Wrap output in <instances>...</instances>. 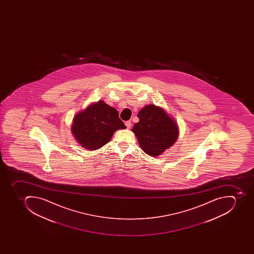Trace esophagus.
<instances>
[{
    "label": "esophagus",
    "mask_w": 254,
    "mask_h": 254,
    "mask_svg": "<svg viewBox=\"0 0 254 254\" xmlns=\"http://www.w3.org/2000/svg\"><path fill=\"white\" fill-rule=\"evenodd\" d=\"M126 126L128 128H131V126H132L131 121H127V122H126Z\"/></svg>",
    "instance_id": "1"
}]
</instances>
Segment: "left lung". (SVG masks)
Wrapping results in <instances>:
<instances>
[{
    "mask_svg": "<svg viewBox=\"0 0 254 254\" xmlns=\"http://www.w3.org/2000/svg\"><path fill=\"white\" fill-rule=\"evenodd\" d=\"M139 122L134 125L132 132L145 153L159 156L170 148L178 137V127L163 109L148 105L137 114Z\"/></svg>",
    "mask_w": 254,
    "mask_h": 254,
    "instance_id": "obj_1",
    "label": "left lung"
}]
</instances>
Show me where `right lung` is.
Wrapping results in <instances>:
<instances>
[{"mask_svg": "<svg viewBox=\"0 0 254 254\" xmlns=\"http://www.w3.org/2000/svg\"><path fill=\"white\" fill-rule=\"evenodd\" d=\"M126 128L118 110L99 101L74 117L71 130L82 147L96 150L107 144L116 130Z\"/></svg>", "mask_w": 254, "mask_h": 254, "instance_id": "right-lung-1", "label": "right lung"}]
</instances>
